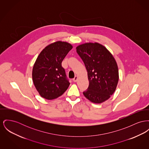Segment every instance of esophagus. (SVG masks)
Instances as JSON below:
<instances>
[{"mask_svg": "<svg viewBox=\"0 0 149 149\" xmlns=\"http://www.w3.org/2000/svg\"><path fill=\"white\" fill-rule=\"evenodd\" d=\"M77 80H78V76H75V78L73 79V81H74V82H76Z\"/></svg>", "mask_w": 149, "mask_h": 149, "instance_id": "obj_1", "label": "esophagus"}]
</instances>
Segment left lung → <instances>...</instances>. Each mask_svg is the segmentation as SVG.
Returning <instances> with one entry per match:
<instances>
[{
    "label": "left lung",
    "mask_w": 149,
    "mask_h": 149,
    "mask_svg": "<svg viewBox=\"0 0 149 149\" xmlns=\"http://www.w3.org/2000/svg\"><path fill=\"white\" fill-rule=\"evenodd\" d=\"M87 71L89 86L83 92L91 102L101 104L116 90L119 81L116 61L111 52L98 43H85L76 47Z\"/></svg>",
    "instance_id": "1"
}]
</instances>
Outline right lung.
<instances>
[{
    "label": "right lung",
    "instance_id": "right-lung-1",
    "mask_svg": "<svg viewBox=\"0 0 149 149\" xmlns=\"http://www.w3.org/2000/svg\"><path fill=\"white\" fill-rule=\"evenodd\" d=\"M72 48L68 42L57 41L46 46L34 65L32 78L40 96L52 100L61 96L70 83L66 78L62 62Z\"/></svg>",
    "mask_w": 149,
    "mask_h": 149
}]
</instances>
